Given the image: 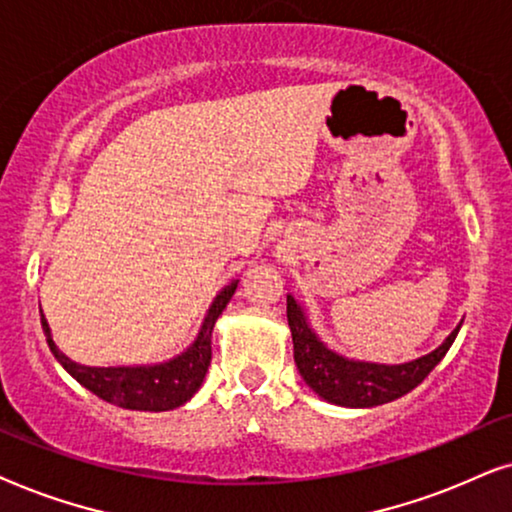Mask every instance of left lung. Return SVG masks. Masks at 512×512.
I'll use <instances>...</instances> for the list:
<instances>
[{
  "instance_id": "8db88e82",
  "label": "left lung",
  "mask_w": 512,
  "mask_h": 512,
  "mask_svg": "<svg viewBox=\"0 0 512 512\" xmlns=\"http://www.w3.org/2000/svg\"><path fill=\"white\" fill-rule=\"evenodd\" d=\"M463 323V320H461ZM461 323L449 332L438 349L407 363H372V360L346 358L330 349L313 330L304 306L295 295H288V325L295 344V365L306 386L318 398L339 407H377L403 398L424 381L435 365L445 358L449 346L459 335Z\"/></svg>"
}]
</instances>
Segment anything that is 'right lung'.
Listing matches in <instances>:
<instances>
[{
    "mask_svg": "<svg viewBox=\"0 0 512 512\" xmlns=\"http://www.w3.org/2000/svg\"><path fill=\"white\" fill-rule=\"evenodd\" d=\"M238 288V281H229L217 292L213 304L203 318L199 335L185 351L175 358L154 365H117V367H91L74 363L53 342L49 320L42 313V327L49 349L60 365L79 381L81 386L98 395L105 403H112L124 410L138 412H168L185 405L199 391L206 379L210 358V339H213L215 320L227 309L231 295Z\"/></svg>",
    "mask_w": 512,
    "mask_h": 512,
    "instance_id": "1",
    "label": "right lung"
}]
</instances>
